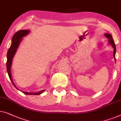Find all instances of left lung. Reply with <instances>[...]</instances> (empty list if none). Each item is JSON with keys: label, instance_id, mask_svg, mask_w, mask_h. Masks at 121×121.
<instances>
[{"label": "left lung", "instance_id": "left-lung-1", "mask_svg": "<svg viewBox=\"0 0 121 121\" xmlns=\"http://www.w3.org/2000/svg\"><path fill=\"white\" fill-rule=\"evenodd\" d=\"M104 35L108 38V43H110V45H111V46H112V48H113V57L115 58V60L116 61V59H115V54H116V45L115 44L114 41H113V39L112 38V36H111V34H108V33L105 34Z\"/></svg>", "mask_w": 121, "mask_h": 121}]
</instances>
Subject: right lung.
<instances>
[{
  "mask_svg": "<svg viewBox=\"0 0 121 121\" xmlns=\"http://www.w3.org/2000/svg\"><path fill=\"white\" fill-rule=\"evenodd\" d=\"M30 30H20L17 31L15 34L13 35V38H12V43L11 46H10L9 49L8 53H7V62H6V68L7 71H8L9 76L10 79L13 83V85L16 88L17 90H18V88L16 86V85L13 82V80L12 79L11 73V66L12 65V61L14 57V55L16 52L17 48H18L19 45H20V42L22 40V37L27 35L29 33ZM45 90L40 91L36 93H30V92H21L23 93L24 94H27V95H39V94L43 93L44 92Z\"/></svg>",
  "mask_w": 121,
  "mask_h": 121,
  "instance_id": "1",
  "label": "right lung"
}]
</instances>
